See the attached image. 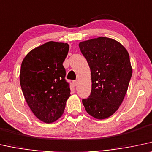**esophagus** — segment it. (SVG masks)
I'll return each instance as SVG.
<instances>
[{"label": "esophagus", "instance_id": "34e87169", "mask_svg": "<svg viewBox=\"0 0 152 152\" xmlns=\"http://www.w3.org/2000/svg\"><path fill=\"white\" fill-rule=\"evenodd\" d=\"M73 83H74V86H78V80H74V81H73Z\"/></svg>", "mask_w": 152, "mask_h": 152}]
</instances>
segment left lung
Listing matches in <instances>:
<instances>
[{
    "mask_svg": "<svg viewBox=\"0 0 152 152\" xmlns=\"http://www.w3.org/2000/svg\"><path fill=\"white\" fill-rule=\"evenodd\" d=\"M91 72L92 90L82 100L86 111L96 119L112 116L121 104L128 90L132 69L127 50L116 40L107 37L78 44Z\"/></svg>",
    "mask_w": 152,
    "mask_h": 152,
    "instance_id": "left-lung-1",
    "label": "left lung"
}]
</instances>
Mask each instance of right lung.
I'll return each instance as SVG.
<instances>
[{
    "mask_svg": "<svg viewBox=\"0 0 152 152\" xmlns=\"http://www.w3.org/2000/svg\"><path fill=\"white\" fill-rule=\"evenodd\" d=\"M69 46L49 41L31 50L23 59L20 80L28 107L41 121H56L71 96L63 66Z\"/></svg>",
    "mask_w": 152,
    "mask_h": 152,
    "instance_id": "add662e5",
    "label": "right lung"
}]
</instances>
